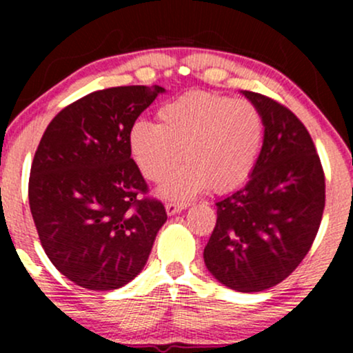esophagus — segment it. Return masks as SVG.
<instances>
[{"instance_id":"obj_1","label":"esophagus","mask_w":353,"mask_h":353,"mask_svg":"<svg viewBox=\"0 0 353 353\" xmlns=\"http://www.w3.org/2000/svg\"><path fill=\"white\" fill-rule=\"evenodd\" d=\"M185 209V204H179V202H168L165 204V212L168 216H174V214L181 212V210Z\"/></svg>"}]
</instances>
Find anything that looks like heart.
Masks as SVG:
<instances>
[{
    "instance_id": "b5f03b06",
    "label": "heart",
    "mask_w": 353,
    "mask_h": 353,
    "mask_svg": "<svg viewBox=\"0 0 353 353\" xmlns=\"http://www.w3.org/2000/svg\"><path fill=\"white\" fill-rule=\"evenodd\" d=\"M159 124L136 121L129 149L149 181H163L177 163L188 164L161 188V196L184 201L205 189L229 192L249 179L264 141V117L250 101L192 91L157 109Z\"/></svg>"
}]
</instances>
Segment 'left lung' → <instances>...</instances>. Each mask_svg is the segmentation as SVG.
I'll return each mask as SVG.
<instances>
[{
	"label": "left lung",
	"instance_id": "8db88e82",
	"mask_svg": "<svg viewBox=\"0 0 353 353\" xmlns=\"http://www.w3.org/2000/svg\"><path fill=\"white\" fill-rule=\"evenodd\" d=\"M264 117V144L249 181L217 201L204 249L209 272L237 292H262L297 269L317 236L325 176L314 141L290 109L242 91Z\"/></svg>",
	"mask_w": 353,
	"mask_h": 353
}]
</instances>
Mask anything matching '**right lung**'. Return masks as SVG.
I'll return each instance as SVG.
<instances>
[{"label": "right lung", "mask_w": 353, "mask_h": 353, "mask_svg": "<svg viewBox=\"0 0 353 353\" xmlns=\"http://www.w3.org/2000/svg\"><path fill=\"white\" fill-rule=\"evenodd\" d=\"M161 86L94 91L52 117L31 164L30 209L52 265L76 285L114 290L144 269L168 221L131 159L129 129Z\"/></svg>", "instance_id": "right-lung-1"}]
</instances>
